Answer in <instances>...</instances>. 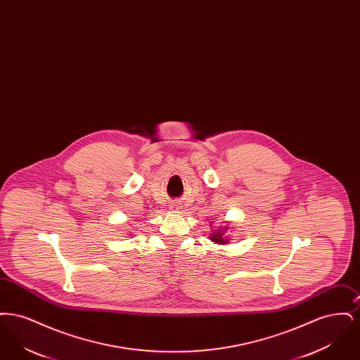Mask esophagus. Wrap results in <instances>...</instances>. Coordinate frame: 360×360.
Instances as JSON below:
<instances>
[{"mask_svg": "<svg viewBox=\"0 0 360 360\" xmlns=\"http://www.w3.org/2000/svg\"><path fill=\"white\" fill-rule=\"evenodd\" d=\"M172 209L174 212H179L181 209H182V206H181V202H172Z\"/></svg>", "mask_w": 360, "mask_h": 360, "instance_id": "1", "label": "esophagus"}]
</instances>
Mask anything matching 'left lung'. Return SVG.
<instances>
[{"instance_id":"1","label":"left lung","mask_w":360,"mask_h":360,"mask_svg":"<svg viewBox=\"0 0 360 360\" xmlns=\"http://www.w3.org/2000/svg\"><path fill=\"white\" fill-rule=\"evenodd\" d=\"M213 226L214 225H212V229H213ZM231 226H229V223H225L224 226H220V228H217V229H214L213 232H212V235L209 236V239L212 240L213 243H216V244H229V236L226 235L225 236V232H228V229H229Z\"/></svg>"}]
</instances>
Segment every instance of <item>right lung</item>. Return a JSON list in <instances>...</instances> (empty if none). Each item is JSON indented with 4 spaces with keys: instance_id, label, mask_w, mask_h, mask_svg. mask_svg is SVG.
Returning a JSON list of instances; mask_svg holds the SVG:
<instances>
[{
    "instance_id": "add662e5",
    "label": "right lung",
    "mask_w": 360,
    "mask_h": 360,
    "mask_svg": "<svg viewBox=\"0 0 360 360\" xmlns=\"http://www.w3.org/2000/svg\"><path fill=\"white\" fill-rule=\"evenodd\" d=\"M129 236H132V232H131V233H129Z\"/></svg>"
}]
</instances>
